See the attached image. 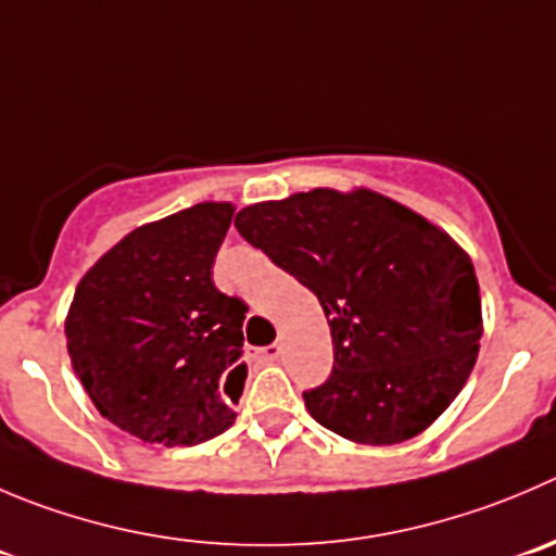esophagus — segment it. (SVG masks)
Returning a JSON list of instances; mask_svg holds the SVG:
<instances>
[{
	"instance_id": "34e87169",
	"label": "esophagus",
	"mask_w": 556,
	"mask_h": 556,
	"mask_svg": "<svg viewBox=\"0 0 556 556\" xmlns=\"http://www.w3.org/2000/svg\"><path fill=\"white\" fill-rule=\"evenodd\" d=\"M281 354H283L281 343H269V346L258 349V361H262V363H275V361H278V357H281Z\"/></svg>"
}]
</instances>
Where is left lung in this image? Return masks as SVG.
<instances>
[{
  "label": "left lung",
  "mask_w": 556,
  "mask_h": 556,
  "mask_svg": "<svg viewBox=\"0 0 556 556\" xmlns=\"http://www.w3.org/2000/svg\"><path fill=\"white\" fill-rule=\"evenodd\" d=\"M237 231L321 303L332 371L311 417L361 445H395L451 406L483 336L467 253L374 190L316 188L240 210Z\"/></svg>",
  "instance_id": "8db88e82"
}]
</instances>
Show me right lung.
Returning a JSON list of instances; mask_svg holds the SVG:
<instances>
[{"label": "right lung", "instance_id": "add662e5", "mask_svg": "<svg viewBox=\"0 0 556 556\" xmlns=\"http://www.w3.org/2000/svg\"><path fill=\"white\" fill-rule=\"evenodd\" d=\"M231 215V204L204 202L141 226L76 289L73 368L100 415L144 442L199 445L237 417L248 305L213 283Z\"/></svg>", "mask_w": 556, "mask_h": 556}]
</instances>
